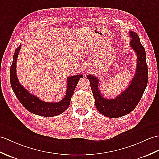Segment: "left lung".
<instances>
[{
    "instance_id": "left-lung-1",
    "label": "left lung",
    "mask_w": 159,
    "mask_h": 159,
    "mask_svg": "<svg viewBox=\"0 0 159 159\" xmlns=\"http://www.w3.org/2000/svg\"><path fill=\"white\" fill-rule=\"evenodd\" d=\"M131 40L130 47L137 54V68L131 83L123 93L114 99H107L102 96L99 89V80L96 76L89 75L95 104L98 111L109 118H119L130 113L141 99L148 80V71L146 64L145 49L139 37L135 32H129Z\"/></svg>"
}]
</instances>
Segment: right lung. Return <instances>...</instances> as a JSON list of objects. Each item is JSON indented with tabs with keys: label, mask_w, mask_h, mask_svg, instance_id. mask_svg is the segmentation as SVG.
Returning <instances> with one entry per match:
<instances>
[{
	"label": "right lung",
	"mask_w": 159,
	"mask_h": 159,
	"mask_svg": "<svg viewBox=\"0 0 159 159\" xmlns=\"http://www.w3.org/2000/svg\"><path fill=\"white\" fill-rule=\"evenodd\" d=\"M20 45L15 51L13 63L10 69V83L11 88L17 98L24 108L29 112L42 116H55L64 112L68 108L75 88L82 75L69 76L67 79V89L65 97L58 102H43L35 95L29 93L21 85L18 80L16 74V63L21 48Z\"/></svg>",
	"instance_id": "obj_1"
}]
</instances>
